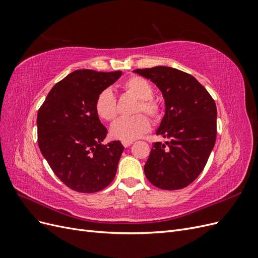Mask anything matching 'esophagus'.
I'll use <instances>...</instances> for the list:
<instances>
[{
  "mask_svg": "<svg viewBox=\"0 0 258 258\" xmlns=\"http://www.w3.org/2000/svg\"><path fill=\"white\" fill-rule=\"evenodd\" d=\"M132 144V141H122V145L124 147H129Z\"/></svg>",
  "mask_w": 258,
  "mask_h": 258,
  "instance_id": "34e87169",
  "label": "esophagus"
}]
</instances>
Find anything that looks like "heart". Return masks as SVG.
<instances>
[{
	"instance_id": "obj_1",
	"label": "heart",
	"mask_w": 258,
	"mask_h": 258,
	"mask_svg": "<svg viewBox=\"0 0 258 258\" xmlns=\"http://www.w3.org/2000/svg\"><path fill=\"white\" fill-rule=\"evenodd\" d=\"M122 88L129 95L140 100L136 112H145L152 118L157 119L160 116V106L153 100L154 90L152 85L143 77L132 76L122 84ZM96 111L103 120H112L117 114L116 99L111 89L101 91L96 100ZM150 119L143 114L132 117H121L113 122L111 126V136L120 141H132L143 136L150 130Z\"/></svg>"
}]
</instances>
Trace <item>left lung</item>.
Segmentation results:
<instances>
[{
    "label": "left lung",
    "mask_w": 258,
    "mask_h": 258,
    "mask_svg": "<svg viewBox=\"0 0 258 258\" xmlns=\"http://www.w3.org/2000/svg\"><path fill=\"white\" fill-rule=\"evenodd\" d=\"M134 72L157 86L166 105L156 135L168 141L153 144L144 166L145 176L161 189L184 188L201 173L214 147V100L194 76L177 69L158 66Z\"/></svg>",
    "instance_id": "left-lung-1"
}]
</instances>
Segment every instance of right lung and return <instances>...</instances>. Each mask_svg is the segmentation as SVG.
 <instances>
[{
  "label": "right lung",
  "instance_id": "right-lung-1",
  "mask_svg": "<svg viewBox=\"0 0 258 258\" xmlns=\"http://www.w3.org/2000/svg\"><path fill=\"white\" fill-rule=\"evenodd\" d=\"M121 74L76 70L53 86L38 110V147L53 173L75 191H99L115 177L123 146L102 143L107 130L96 100Z\"/></svg>",
  "mask_w": 258,
  "mask_h": 258
}]
</instances>
